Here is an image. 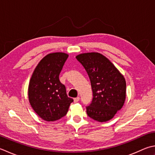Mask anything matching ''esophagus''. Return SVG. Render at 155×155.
I'll return each mask as SVG.
<instances>
[{
  "mask_svg": "<svg viewBox=\"0 0 155 155\" xmlns=\"http://www.w3.org/2000/svg\"><path fill=\"white\" fill-rule=\"evenodd\" d=\"M79 100H80V97H76V98L74 99V102L77 103V102L79 101Z\"/></svg>",
  "mask_w": 155,
  "mask_h": 155,
  "instance_id": "esophagus-1",
  "label": "esophagus"
}]
</instances>
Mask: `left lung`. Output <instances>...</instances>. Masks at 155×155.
Instances as JSON below:
<instances>
[{
	"label": "left lung",
	"mask_w": 155,
	"mask_h": 155,
	"mask_svg": "<svg viewBox=\"0 0 155 155\" xmlns=\"http://www.w3.org/2000/svg\"><path fill=\"white\" fill-rule=\"evenodd\" d=\"M76 58L86 70L91 84L93 99L86 107L87 114L98 122H107L123 107L126 91L125 78L101 54H81Z\"/></svg>",
	"instance_id": "left-lung-1"
}]
</instances>
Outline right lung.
I'll return each instance as SVG.
<instances>
[{"mask_svg":"<svg viewBox=\"0 0 155 155\" xmlns=\"http://www.w3.org/2000/svg\"><path fill=\"white\" fill-rule=\"evenodd\" d=\"M68 57V54L62 52L48 54L36 66L29 81L30 104L39 117L48 122L66 116L70 105L73 102L59 80Z\"/></svg>","mask_w":155,"mask_h":155,"instance_id":"obj_1","label":"right lung"}]
</instances>
